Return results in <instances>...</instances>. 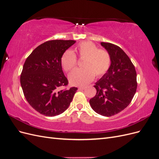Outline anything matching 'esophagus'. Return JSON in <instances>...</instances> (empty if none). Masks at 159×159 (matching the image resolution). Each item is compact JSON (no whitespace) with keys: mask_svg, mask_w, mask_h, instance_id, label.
Here are the masks:
<instances>
[{"mask_svg":"<svg viewBox=\"0 0 159 159\" xmlns=\"http://www.w3.org/2000/svg\"><path fill=\"white\" fill-rule=\"evenodd\" d=\"M85 88V87H82V86H80V87H78V89L80 90H84Z\"/></svg>","mask_w":159,"mask_h":159,"instance_id":"1","label":"esophagus"}]
</instances>
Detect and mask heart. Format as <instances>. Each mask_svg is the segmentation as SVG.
Listing matches in <instances>:
<instances>
[{
    "mask_svg": "<svg viewBox=\"0 0 159 159\" xmlns=\"http://www.w3.org/2000/svg\"><path fill=\"white\" fill-rule=\"evenodd\" d=\"M76 52L80 58L85 57L82 63L84 68L75 69L70 74L71 84L85 85L93 80L95 75L101 78L108 71L111 60L107 50L98 49L97 46L91 42H84L76 48ZM77 62L76 56L70 50L65 52L61 56V64L66 72L75 68Z\"/></svg>",
    "mask_w": 159,
    "mask_h": 159,
    "instance_id": "obj_1",
    "label": "heart"
}]
</instances>
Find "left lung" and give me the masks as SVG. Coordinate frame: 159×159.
<instances>
[{
  "instance_id": "8db88e82",
  "label": "left lung",
  "mask_w": 159,
  "mask_h": 159,
  "mask_svg": "<svg viewBox=\"0 0 159 159\" xmlns=\"http://www.w3.org/2000/svg\"><path fill=\"white\" fill-rule=\"evenodd\" d=\"M111 56L108 71L95 83V95L89 100L91 108L105 117L121 112L131 102L137 88V72L132 61L121 48L101 42Z\"/></svg>"
}]
</instances>
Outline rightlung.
<instances>
[{"label":"right lung","mask_w":159,"mask_h":159,"mask_svg":"<svg viewBox=\"0 0 159 159\" xmlns=\"http://www.w3.org/2000/svg\"><path fill=\"white\" fill-rule=\"evenodd\" d=\"M74 40H54L38 46L26 58L20 75L24 95L36 111L53 117L68 109L78 88L60 90L68 84L61 58Z\"/></svg>","instance_id":"right-lung-1"}]
</instances>
